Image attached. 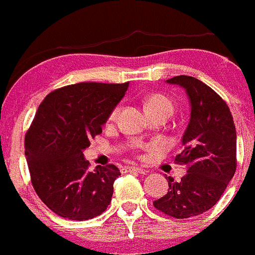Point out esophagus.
Here are the masks:
<instances>
[{
  "label": "esophagus",
  "mask_w": 255,
  "mask_h": 255,
  "mask_svg": "<svg viewBox=\"0 0 255 255\" xmlns=\"http://www.w3.org/2000/svg\"><path fill=\"white\" fill-rule=\"evenodd\" d=\"M126 172H134V173H139V174H146L147 170L139 168V167H125Z\"/></svg>",
  "instance_id": "obj_1"
}]
</instances>
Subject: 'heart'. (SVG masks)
Returning <instances> with one entry per match:
<instances>
[{
    "label": "heart",
    "mask_w": 255,
    "mask_h": 255,
    "mask_svg": "<svg viewBox=\"0 0 255 255\" xmlns=\"http://www.w3.org/2000/svg\"><path fill=\"white\" fill-rule=\"evenodd\" d=\"M145 106H146L147 111L152 110H168L170 113H173V104L172 102L162 94H152V96L147 97L145 100ZM120 113V106H116L113 111H111L110 119L114 120L116 119L117 115Z\"/></svg>",
    "instance_id": "b5f03b06"
}]
</instances>
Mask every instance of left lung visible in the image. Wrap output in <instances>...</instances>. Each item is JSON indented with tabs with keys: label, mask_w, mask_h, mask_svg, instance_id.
<instances>
[{
	"label": "left lung",
	"mask_w": 255,
	"mask_h": 255,
	"mask_svg": "<svg viewBox=\"0 0 255 255\" xmlns=\"http://www.w3.org/2000/svg\"><path fill=\"white\" fill-rule=\"evenodd\" d=\"M184 88L190 103V120L175 156L185 164L180 181L168 180V192L153 207L169 217L184 219L205 213L219 201L236 172V128L226 103L202 81L175 76L166 81Z\"/></svg>",
	"instance_id": "8db88e82"
}]
</instances>
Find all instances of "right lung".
Instances as JSON below:
<instances>
[{
	"instance_id": "1",
	"label": "right lung",
	"mask_w": 255,
	"mask_h": 255,
	"mask_svg": "<svg viewBox=\"0 0 255 255\" xmlns=\"http://www.w3.org/2000/svg\"><path fill=\"white\" fill-rule=\"evenodd\" d=\"M129 83L83 82L55 89L43 99L25 135V157L36 194L50 211L71 220H88L110 205L114 164L89 172L83 151Z\"/></svg>"
}]
</instances>
